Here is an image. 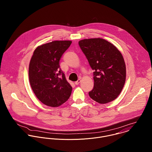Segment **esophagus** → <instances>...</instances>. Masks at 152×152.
<instances>
[{
    "label": "esophagus",
    "instance_id": "obj_1",
    "mask_svg": "<svg viewBox=\"0 0 152 152\" xmlns=\"http://www.w3.org/2000/svg\"><path fill=\"white\" fill-rule=\"evenodd\" d=\"M80 82H81V80H80V79H78L77 81L75 82V85H78Z\"/></svg>",
    "mask_w": 152,
    "mask_h": 152
}]
</instances>
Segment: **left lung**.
<instances>
[{
  "label": "left lung",
  "instance_id": "left-lung-1",
  "mask_svg": "<svg viewBox=\"0 0 152 152\" xmlns=\"http://www.w3.org/2000/svg\"><path fill=\"white\" fill-rule=\"evenodd\" d=\"M78 44L94 71V86L89 92V96L103 104L115 100L126 80V65L122 54L113 44L101 38L84 39Z\"/></svg>",
  "mask_w": 152,
  "mask_h": 152
}]
</instances>
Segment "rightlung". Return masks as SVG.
Segmentation results:
<instances>
[{"mask_svg":"<svg viewBox=\"0 0 152 152\" xmlns=\"http://www.w3.org/2000/svg\"><path fill=\"white\" fill-rule=\"evenodd\" d=\"M71 41H54L37 47L30 60L29 81L37 98L44 105L58 107L69 98L72 87L60 68V60Z\"/></svg>","mask_w":152,"mask_h":152,"instance_id":"right-lung-1","label":"right lung"}]
</instances>
